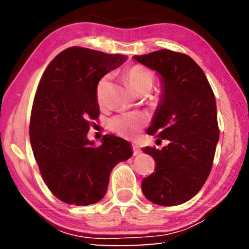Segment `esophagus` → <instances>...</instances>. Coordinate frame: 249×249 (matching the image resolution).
Returning <instances> with one entry per match:
<instances>
[{
    "instance_id": "1",
    "label": "esophagus",
    "mask_w": 249,
    "mask_h": 249,
    "mask_svg": "<svg viewBox=\"0 0 249 249\" xmlns=\"http://www.w3.org/2000/svg\"><path fill=\"white\" fill-rule=\"evenodd\" d=\"M133 151H134V156H138L142 154V149L140 148V146L138 145H133Z\"/></svg>"
}]
</instances>
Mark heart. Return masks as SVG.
<instances>
[{
	"label": "heart",
	"mask_w": 249,
	"mask_h": 249,
	"mask_svg": "<svg viewBox=\"0 0 249 249\" xmlns=\"http://www.w3.org/2000/svg\"><path fill=\"white\" fill-rule=\"evenodd\" d=\"M125 78L127 80L130 89L138 95L148 94L154 86V74L145 67L135 65L125 71ZM108 75H105L98 86V98L100 99V91L102 90ZM146 123V117L140 113H124L113 117L109 121V127L115 133L126 137H134L140 132Z\"/></svg>",
	"instance_id": "obj_1"
}]
</instances>
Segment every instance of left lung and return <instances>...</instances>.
I'll return each mask as SVG.
<instances>
[{
  "label": "left lung",
  "instance_id": "8db88e82",
  "mask_svg": "<svg viewBox=\"0 0 249 249\" xmlns=\"http://www.w3.org/2000/svg\"><path fill=\"white\" fill-rule=\"evenodd\" d=\"M134 60L159 75V103L148 135L169 144L145 147L156 169L142 182L144 196L155 204L178 205L192 199L212 169L218 142L215 96L205 74L191 57L160 49Z\"/></svg>",
  "mask_w": 249,
  "mask_h": 249
}]
</instances>
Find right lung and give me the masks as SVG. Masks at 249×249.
<instances>
[{
	"instance_id": "add662e5",
	"label": "right lung",
	"mask_w": 249,
	"mask_h": 249,
	"mask_svg": "<svg viewBox=\"0 0 249 249\" xmlns=\"http://www.w3.org/2000/svg\"><path fill=\"white\" fill-rule=\"evenodd\" d=\"M126 60L124 54L71 47L54 57L40 79L31 145L45 183L65 203L84 206L102 200L113 168L132 157L130 142L123 138L105 135L101 146L88 138L90 120L100 113V80Z\"/></svg>"
}]
</instances>
